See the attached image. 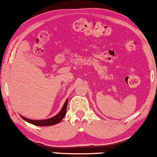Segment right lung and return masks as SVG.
Masks as SVG:
<instances>
[{
    "mask_svg": "<svg viewBox=\"0 0 157 157\" xmlns=\"http://www.w3.org/2000/svg\"><path fill=\"white\" fill-rule=\"evenodd\" d=\"M67 104H68V99L65 102L63 106L61 111L57 113V115H55L53 117L47 119V120H30V119H27L24 117L21 116L25 121L29 122V123L32 124V125H37V126H48V125H52L57 124L58 122H60L61 120L63 119L66 113V110H67Z\"/></svg>",
    "mask_w": 157,
    "mask_h": 157,
    "instance_id": "right-lung-1",
    "label": "right lung"
}]
</instances>
